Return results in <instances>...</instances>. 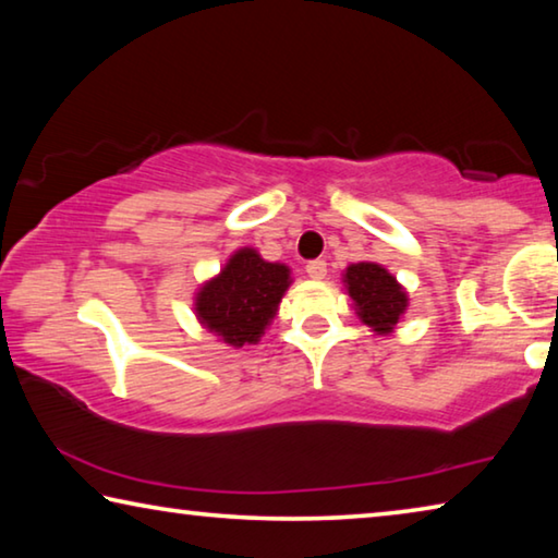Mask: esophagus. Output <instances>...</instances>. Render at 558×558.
<instances>
[{"instance_id": "obj_1", "label": "esophagus", "mask_w": 558, "mask_h": 558, "mask_svg": "<svg viewBox=\"0 0 558 558\" xmlns=\"http://www.w3.org/2000/svg\"><path fill=\"white\" fill-rule=\"evenodd\" d=\"M307 276L313 280H325L327 276V263L325 260H310L307 263Z\"/></svg>"}]
</instances>
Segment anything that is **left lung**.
I'll return each mask as SVG.
<instances>
[{
    "mask_svg": "<svg viewBox=\"0 0 558 558\" xmlns=\"http://www.w3.org/2000/svg\"><path fill=\"white\" fill-rule=\"evenodd\" d=\"M344 282L359 319L379 335H389L409 307L405 290L379 263H354L344 270Z\"/></svg>",
    "mask_w": 558,
    "mask_h": 558,
    "instance_id": "8db88e82",
    "label": "left lung"
}]
</instances>
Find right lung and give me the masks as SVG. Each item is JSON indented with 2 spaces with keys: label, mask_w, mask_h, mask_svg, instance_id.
<instances>
[{
  "label": "right lung",
  "mask_w": 558,
  "mask_h": 558,
  "mask_svg": "<svg viewBox=\"0 0 558 558\" xmlns=\"http://www.w3.org/2000/svg\"><path fill=\"white\" fill-rule=\"evenodd\" d=\"M288 286V266L263 260L253 248H241L219 276L196 292V317L226 344H256L276 317Z\"/></svg>",
  "instance_id": "1"
}]
</instances>
